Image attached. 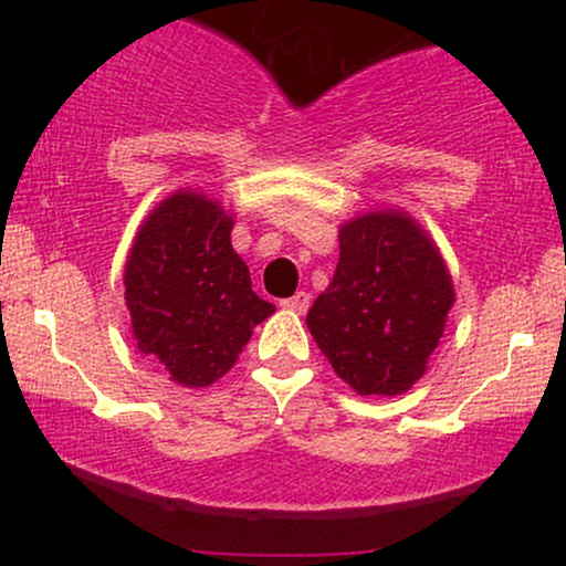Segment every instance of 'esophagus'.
Segmentation results:
<instances>
[{
    "instance_id": "esophagus-1",
    "label": "esophagus",
    "mask_w": 566,
    "mask_h": 566,
    "mask_svg": "<svg viewBox=\"0 0 566 566\" xmlns=\"http://www.w3.org/2000/svg\"><path fill=\"white\" fill-rule=\"evenodd\" d=\"M308 303H311L308 292H295V295L287 297V301H282L284 308L295 311V314H305V311H308Z\"/></svg>"
}]
</instances>
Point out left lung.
Segmentation results:
<instances>
[{
	"label": "left lung",
	"instance_id": "8db88e82",
	"mask_svg": "<svg viewBox=\"0 0 566 566\" xmlns=\"http://www.w3.org/2000/svg\"><path fill=\"white\" fill-rule=\"evenodd\" d=\"M454 303L439 247L407 212L340 226V261L305 324L337 378L361 396H396L423 378Z\"/></svg>",
	"mask_w": 566,
	"mask_h": 566
}]
</instances>
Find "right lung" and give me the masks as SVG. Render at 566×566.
<instances>
[{"instance_id": "right-lung-1", "label": "right lung", "mask_w": 566, "mask_h": 566, "mask_svg": "<svg viewBox=\"0 0 566 566\" xmlns=\"http://www.w3.org/2000/svg\"><path fill=\"white\" fill-rule=\"evenodd\" d=\"M233 218L199 191H175L143 220L125 265V301L138 350L172 382L212 386L237 365L274 305L252 292L231 247Z\"/></svg>"}]
</instances>
